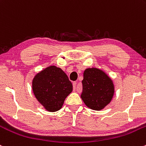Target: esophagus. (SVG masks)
<instances>
[{
  "mask_svg": "<svg viewBox=\"0 0 146 146\" xmlns=\"http://www.w3.org/2000/svg\"><path fill=\"white\" fill-rule=\"evenodd\" d=\"M76 85H77V82H73V90H76Z\"/></svg>",
  "mask_w": 146,
  "mask_h": 146,
  "instance_id": "obj_1",
  "label": "esophagus"
}]
</instances>
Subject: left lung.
Segmentation results:
<instances>
[{
  "label": "left lung",
  "mask_w": 146,
  "mask_h": 146,
  "mask_svg": "<svg viewBox=\"0 0 146 146\" xmlns=\"http://www.w3.org/2000/svg\"><path fill=\"white\" fill-rule=\"evenodd\" d=\"M82 83L81 99L88 108L100 110L112 100L114 94L113 81L100 69H86Z\"/></svg>",
  "instance_id": "8db88e82"
}]
</instances>
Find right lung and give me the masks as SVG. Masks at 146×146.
Returning <instances> with one entry per match:
<instances>
[{
    "mask_svg": "<svg viewBox=\"0 0 146 146\" xmlns=\"http://www.w3.org/2000/svg\"><path fill=\"white\" fill-rule=\"evenodd\" d=\"M37 100L50 112L61 109L64 100L73 90L67 75L60 68L50 66L36 74L32 82Z\"/></svg>",
    "mask_w": 146,
    "mask_h": 146,
    "instance_id": "right-lung-1",
    "label": "right lung"
}]
</instances>
